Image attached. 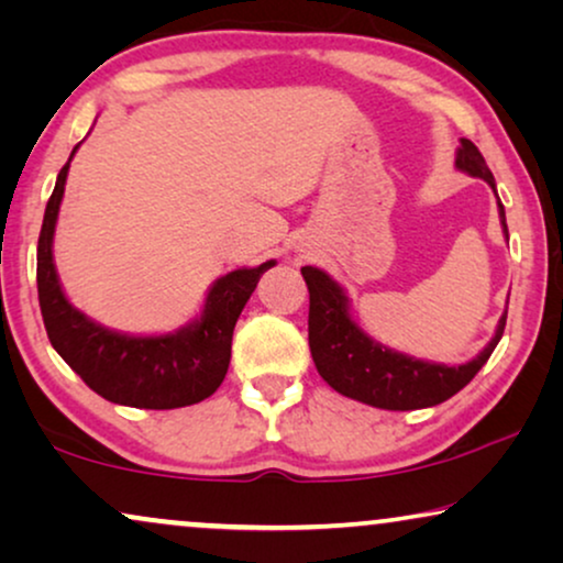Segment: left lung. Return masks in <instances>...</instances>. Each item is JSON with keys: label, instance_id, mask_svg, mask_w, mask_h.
<instances>
[{"label": "left lung", "instance_id": "1", "mask_svg": "<svg viewBox=\"0 0 563 563\" xmlns=\"http://www.w3.org/2000/svg\"><path fill=\"white\" fill-rule=\"evenodd\" d=\"M456 166L461 172L479 176L495 189V176H492L487 161L479 148L466 137H461V148L456 153ZM497 195V189H495ZM499 218L507 235L505 207L499 202ZM302 276L310 289V320H307V333H310L312 361L318 366L322 379H325L343 397L358 399V402L382 407V410H420V407L441 405L456 395L474 379L476 372L487 364L492 351L497 349L499 338L505 333L507 310L499 318L497 333L479 356L461 366L428 364L402 353L384 349L374 343L349 314V299L343 289L330 279L320 268L305 266Z\"/></svg>", "mask_w": 563, "mask_h": 563}]
</instances>
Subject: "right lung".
Returning a JSON list of instances; mask_svg holds the SVG:
<instances>
[{"label": "right lung", "mask_w": 563, "mask_h": 563, "mask_svg": "<svg viewBox=\"0 0 563 563\" xmlns=\"http://www.w3.org/2000/svg\"><path fill=\"white\" fill-rule=\"evenodd\" d=\"M68 164L58 172L37 238V299L51 345L89 389L114 405L174 410L202 402L225 379L235 322L261 274L276 261L238 268L214 282L202 318L179 333L135 338L97 325L68 302L53 266V230L64 199Z\"/></svg>", "instance_id": "obj_1"}]
</instances>
